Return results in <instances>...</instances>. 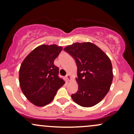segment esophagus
Listing matches in <instances>:
<instances>
[{
	"label": "esophagus",
	"instance_id": "esophagus-1",
	"mask_svg": "<svg viewBox=\"0 0 134 134\" xmlns=\"http://www.w3.org/2000/svg\"><path fill=\"white\" fill-rule=\"evenodd\" d=\"M66 79H67V81H70V80H71V75L69 74H67V75H66Z\"/></svg>",
	"mask_w": 134,
	"mask_h": 134
}]
</instances>
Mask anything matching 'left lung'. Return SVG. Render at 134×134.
<instances>
[{
  "instance_id": "1",
  "label": "left lung",
  "mask_w": 134,
  "mask_h": 134,
  "mask_svg": "<svg viewBox=\"0 0 134 134\" xmlns=\"http://www.w3.org/2000/svg\"><path fill=\"white\" fill-rule=\"evenodd\" d=\"M75 59L78 91L71 97L82 107H90L100 102L110 90L113 71L111 61L99 47L91 42H75L64 48Z\"/></svg>"
}]
</instances>
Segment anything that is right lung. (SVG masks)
Returning <instances> with one entry per match:
<instances>
[{
  "label": "right lung",
  "mask_w": 134,
  "mask_h": 134,
  "mask_svg": "<svg viewBox=\"0 0 134 134\" xmlns=\"http://www.w3.org/2000/svg\"><path fill=\"white\" fill-rule=\"evenodd\" d=\"M62 50L56 44H43L27 55L20 65L19 83L22 92L32 104L43 107L51 103L65 81L58 76L54 62Z\"/></svg>",
  "instance_id": "add662e5"
}]
</instances>
